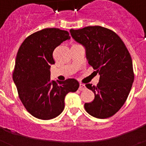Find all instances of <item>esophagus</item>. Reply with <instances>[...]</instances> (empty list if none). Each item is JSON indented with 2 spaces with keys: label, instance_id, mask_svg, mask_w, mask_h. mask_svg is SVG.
Instances as JSON below:
<instances>
[{
  "label": "esophagus",
  "instance_id": "esophagus-1",
  "mask_svg": "<svg viewBox=\"0 0 146 146\" xmlns=\"http://www.w3.org/2000/svg\"><path fill=\"white\" fill-rule=\"evenodd\" d=\"M86 88V86L84 84H82V83H80V87H79V90L80 91H82V90H84Z\"/></svg>",
  "mask_w": 146,
  "mask_h": 146
}]
</instances>
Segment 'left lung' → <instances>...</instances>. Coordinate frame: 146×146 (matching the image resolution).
I'll use <instances>...</instances> for the list:
<instances>
[{
  "label": "left lung",
  "instance_id": "1",
  "mask_svg": "<svg viewBox=\"0 0 146 146\" xmlns=\"http://www.w3.org/2000/svg\"><path fill=\"white\" fill-rule=\"evenodd\" d=\"M72 38L86 47L89 66L100 75L96 86H86L94 93V99L85 103L88 114L97 118L113 116L123 106L134 82L131 55L117 33L101 26L71 29Z\"/></svg>",
  "mask_w": 146,
  "mask_h": 146
}]
</instances>
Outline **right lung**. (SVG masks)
I'll return each mask as SVG.
<instances>
[{
    "instance_id": "add662e5",
    "label": "right lung",
    "mask_w": 146,
    "mask_h": 146,
    "mask_svg": "<svg viewBox=\"0 0 146 146\" xmlns=\"http://www.w3.org/2000/svg\"><path fill=\"white\" fill-rule=\"evenodd\" d=\"M69 32L59 28H44L24 40L17 54L13 80L18 96L27 111L35 118L50 120L64 109V99L79 88L76 80L56 82L50 80V65L55 64L52 53Z\"/></svg>"
}]
</instances>
